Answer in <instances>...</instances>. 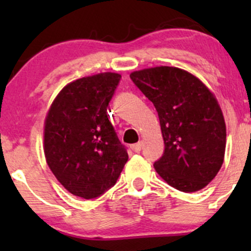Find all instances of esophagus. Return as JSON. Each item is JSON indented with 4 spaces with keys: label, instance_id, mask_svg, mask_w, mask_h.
<instances>
[{
    "label": "esophagus",
    "instance_id": "obj_1",
    "mask_svg": "<svg viewBox=\"0 0 251 251\" xmlns=\"http://www.w3.org/2000/svg\"><path fill=\"white\" fill-rule=\"evenodd\" d=\"M142 148H143V144L142 143H137V144H133V145L131 146L132 151L135 152V153H138V152L142 151Z\"/></svg>",
    "mask_w": 251,
    "mask_h": 251
}]
</instances>
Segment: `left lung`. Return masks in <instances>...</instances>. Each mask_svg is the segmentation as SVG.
Here are the masks:
<instances>
[{
	"instance_id": "left-lung-1",
	"label": "left lung",
	"mask_w": 251,
	"mask_h": 251,
	"mask_svg": "<svg viewBox=\"0 0 251 251\" xmlns=\"http://www.w3.org/2000/svg\"><path fill=\"white\" fill-rule=\"evenodd\" d=\"M129 77L159 117L165 149L155 171L179 191L203 189L220 171L226 152V123L214 94L176 67L148 68Z\"/></svg>"
}]
</instances>
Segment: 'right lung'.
Masks as SVG:
<instances>
[{
    "mask_svg": "<svg viewBox=\"0 0 251 251\" xmlns=\"http://www.w3.org/2000/svg\"><path fill=\"white\" fill-rule=\"evenodd\" d=\"M120 79L100 73L68 83L46 118L48 166L63 188L85 200L111 189L128 159L107 113Z\"/></svg>",
    "mask_w": 251,
    "mask_h": 251,
    "instance_id": "right-lung-1",
    "label": "right lung"
}]
</instances>
